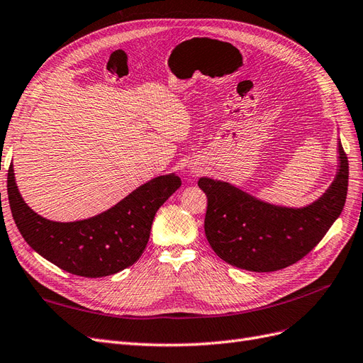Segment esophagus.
Masks as SVG:
<instances>
[{"label":"esophagus","mask_w":363,"mask_h":363,"mask_svg":"<svg viewBox=\"0 0 363 363\" xmlns=\"http://www.w3.org/2000/svg\"><path fill=\"white\" fill-rule=\"evenodd\" d=\"M191 172H193V173H199V169H197V167H196V169H193V170H191Z\"/></svg>","instance_id":"obj_1"}]
</instances>
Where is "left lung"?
<instances>
[{"label":"left lung","mask_w":363,"mask_h":363,"mask_svg":"<svg viewBox=\"0 0 363 363\" xmlns=\"http://www.w3.org/2000/svg\"><path fill=\"white\" fill-rule=\"evenodd\" d=\"M337 154L339 166L329 189L301 208L264 202L225 181L199 179L208 197L205 235L218 258L242 270L267 273L306 256L345 205L348 160L339 138Z\"/></svg>","instance_id":"1"}]
</instances>
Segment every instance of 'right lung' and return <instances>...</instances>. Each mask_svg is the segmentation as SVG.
Instances as JSON below:
<instances>
[{
	"mask_svg": "<svg viewBox=\"0 0 363 363\" xmlns=\"http://www.w3.org/2000/svg\"><path fill=\"white\" fill-rule=\"evenodd\" d=\"M179 186L177 174H162L140 185L107 211L62 223L34 213L18 190L13 164L7 173L9 203L21 235L46 261L83 277L110 276L133 265L146 247L160 206Z\"/></svg>",
	"mask_w": 363,
	"mask_h": 363,
	"instance_id": "right-lung-1",
	"label": "right lung"
}]
</instances>
